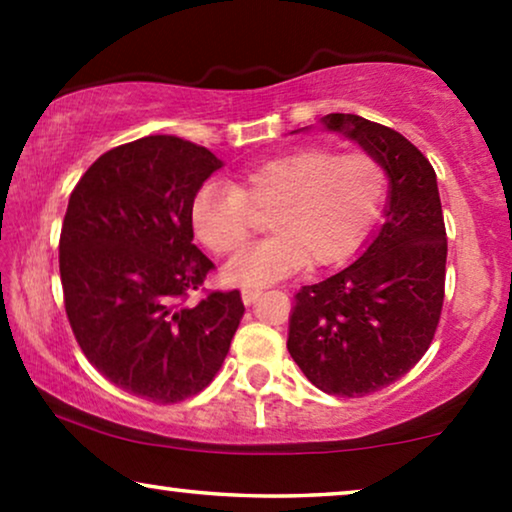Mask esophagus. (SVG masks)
<instances>
[{
    "label": "esophagus",
    "instance_id": "obj_1",
    "mask_svg": "<svg viewBox=\"0 0 512 512\" xmlns=\"http://www.w3.org/2000/svg\"><path fill=\"white\" fill-rule=\"evenodd\" d=\"M258 296H261V289H242V303L244 305H251Z\"/></svg>",
    "mask_w": 512,
    "mask_h": 512
}]
</instances>
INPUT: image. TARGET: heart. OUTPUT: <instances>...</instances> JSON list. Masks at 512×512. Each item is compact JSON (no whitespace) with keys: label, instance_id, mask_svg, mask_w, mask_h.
<instances>
[{"label":"heart","instance_id":"b5f03b06","mask_svg":"<svg viewBox=\"0 0 512 512\" xmlns=\"http://www.w3.org/2000/svg\"><path fill=\"white\" fill-rule=\"evenodd\" d=\"M384 170L368 153L335 156L324 146H303L237 174L235 184L207 181L191 200V226L216 256L247 244L254 212L270 214L272 237L223 265L235 286H268L303 270L347 258L380 214Z\"/></svg>","mask_w":512,"mask_h":512}]
</instances>
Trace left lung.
Segmentation results:
<instances>
[{"mask_svg": "<svg viewBox=\"0 0 512 512\" xmlns=\"http://www.w3.org/2000/svg\"><path fill=\"white\" fill-rule=\"evenodd\" d=\"M321 125L373 156L389 191L359 258L296 293L286 347L314 387L359 398L403 377L431 345L445 296V221L436 172L401 132L354 114Z\"/></svg>", "mask_w": 512, "mask_h": 512, "instance_id": "obj_1", "label": "left lung"}]
</instances>
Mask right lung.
I'll list each match as a JSON object with an SVG mask.
<instances>
[{
    "label": "right lung",
    "instance_id": "1",
    "mask_svg": "<svg viewBox=\"0 0 512 512\" xmlns=\"http://www.w3.org/2000/svg\"><path fill=\"white\" fill-rule=\"evenodd\" d=\"M221 167L205 146L151 135L97 158L69 195L60 279L76 342L153 403L205 389L244 314L240 291L184 303L214 268L193 244L191 200Z\"/></svg>",
    "mask_w": 512,
    "mask_h": 512
}]
</instances>
